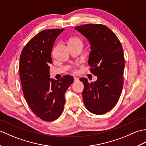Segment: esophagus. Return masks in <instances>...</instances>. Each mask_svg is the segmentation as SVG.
I'll use <instances>...</instances> for the list:
<instances>
[{
    "instance_id": "obj_1",
    "label": "esophagus",
    "mask_w": 146,
    "mask_h": 146,
    "mask_svg": "<svg viewBox=\"0 0 146 146\" xmlns=\"http://www.w3.org/2000/svg\"><path fill=\"white\" fill-rule=\"evenodd\" d=\"M79 81V78H77V77H74V82H77Z\"/></svg>"
}]
</instances>
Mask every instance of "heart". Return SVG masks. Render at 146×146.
<instances>
[{"label": "heart", "mask_w": 146, "mask_h": 146, "mask_svg": "<svg viewBox=\"0 0 146 146\" xmlns=\"http://www.w3.org/2000/svg\"><path fill=\"white\" fill-rule=\"evenodd\" d=\"M68 44H69V46L78 45V44L82 45L83 41L81 38H79V37L73 36V37H71V38H70L69 40H68Z\"/></svg>", "instance_id": "1"}]
</instances>
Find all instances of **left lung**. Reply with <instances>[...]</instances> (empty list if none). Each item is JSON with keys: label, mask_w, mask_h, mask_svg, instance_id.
<instances>
[{"label": "left lung", "mask_w": 146, "mask_h": 146, "mask_svg": "<svg viewBox=\"0 0 146 146\" xmlns=\"http://www.w3.org/2000/svg\"><path fill=\"white\" fill-rule=\"evenodd\" d=\"M88 39L91 49L88 63L90 72L97 76L95 82L85 78L82 95L85 107L91 113L102 115L115 106L123 87L125 66L123 48L117 36L106 26L87 24L75 27Z\"/></svg>", "instance_id": "1"}]
</instances>
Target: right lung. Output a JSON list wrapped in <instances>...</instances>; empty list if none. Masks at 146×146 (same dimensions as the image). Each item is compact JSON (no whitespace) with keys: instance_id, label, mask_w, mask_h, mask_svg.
<instances>
[{"instance_id":"1","label":"right lung","mask_w":146,"mask_h":146,"mask_svg":"<svg viewBox=\"0 0 146 146\" xmlns=\"http://www.w3.org/2000/svg\"><path fill=\"white\" fill-rule=\"evenodd\" d=\"M64 29H46L24 46L21 54L19 75L24 98L40 119L51 122L61 116L64 94L73 82V76H63L55 81L49 77L51 51L57 37Z\"/></svg>"}]
</instances>
